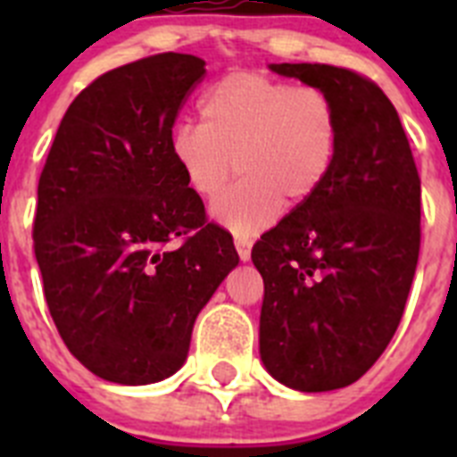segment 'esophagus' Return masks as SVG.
<instances>
[{"label": "esophagus", "instance_id": "esophagus-1", "mask_svg": "<svg viewBox=\"0 0 457 457\" xmlns=\"http://www.w3.org/2000/svg\"><path fill=\"white\" fill-rule=\"evenodd\" d=\"M236 249L240 261H249L252 258V242L245 240V237H236Z\"/></svg>", "mask_w": 457, "mask_h": 457}]
</instances>
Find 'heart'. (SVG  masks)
<instances>
[{"label": "heart", "instance_id": "heart-1", "mask_svg": "<svg viewBox=\"0 0 457 457\" xmlns=\"http://www.w3.org/2000/svg\"><path fill=\"white\" fill-rule=\"evenodd\" d=\"M338 119L316 87H293L265 72L236 71L199 100V125H180L169 141L185 185L212 201L240 173V183L212 205V217L236 236L272 224L281 205L316 196L334 167Z\"/></svg>", "mask_w": 457, "mask_h": 457}]
</instances>
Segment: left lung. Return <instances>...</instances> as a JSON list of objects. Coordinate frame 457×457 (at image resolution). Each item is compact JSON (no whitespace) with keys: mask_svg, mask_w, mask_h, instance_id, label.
Segmentation results:
<instances>
[{"mask_svg":"<svg viewBox=\"0 0 457 457\" xmlns=\"http://www.w3.org/2000/svg\"><path fill=\"white\" fill-rule=\"evenodd\" d=\"M329 96L334 167L313 199L261 236V359L281 385L357 382L401 325L421 247V179L398 112L373 79L327 63H272Z\"/></svg>","mask_w":457,"mask_h":457,"instance_id":"obj_1","label":"left lung"}]
</instances>
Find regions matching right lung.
Instances as JSON below:
<instances>
[{
	"mask_svg": "<svg viewBox=\"0 0 457 457\" xmlns=\"http://www.w3.org/2000/svg\"><path fill=\"white\" fill-rule=\"evenodd\" d=\"M204 66L162 52L93 79L40 173L34 253L47 309L72 357L116 385L176 373L199 311L240 261L169 151Z\"/></svg>",
	"mask_w": 457,
	"mask_h": 457,
	"instance_id": "1",
	"label": "right lung"
}]
</instances>
